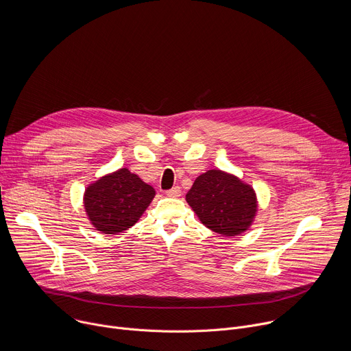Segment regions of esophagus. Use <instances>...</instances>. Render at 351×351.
Segmentation results:
<instances>
[{"instance_id": "esophagus-1", "label": "esophagus", "mask_w": 351, "mask_h": 351, "mask_svg": "<svg viewBox=\"0 0 351 351\" xmlns=\"http://www.w3.org/2000/svg\"><path fill=\"white\" fill-rule=\"evenodd\" d=\"M180 193H182V191H180V187H178V186H175V187L167 190V195H169V197H179Z\"/></svg>"}]
</instances>
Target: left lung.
<instances>
[{
    "mask_svg": "<svg viewBox=\"0 0 351 351\" xmlns=\"http://www.w3.org/2000/svg\"><path fill=\"white\" fill-rule=\"evenodd\" d=\"M186 202L208 229L223 236L247 230L257 213L253 187L218 169L199 175L186 194Z\"/></svg>",
    "mask_w": 351,
    "mask_h": 351,
    "instance_id": "1",
    "label": "left lung"
}]
</instances>
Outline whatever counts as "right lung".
Segmentation results:
<instances>
[{"instance_id":"add662e5","label":"right lung","mask_w":351,"mask_h":351,"mask_svg":"<svg viewBox=\"0 0 351 351\" xmlns=\"http://www.w3.org/2000/svg\"><path fill=\"white\" fill-rule=\"evenodd\" d=\"M156 190L122 168L91 183L84 191V210L94 228L117 234L133 226L152 203Z\"/></svg>"}]
</instances>
